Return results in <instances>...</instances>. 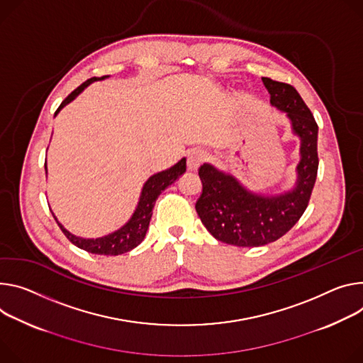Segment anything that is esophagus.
Instances as JSON below:
<instances>
[{
	"label": "esophagus",
	"instance_id": "esophagus-1",
	"mask_svg": "<svg viewBox=\"0 0 363 363\" xmlns=\"http://www.w3.org/2000/svg\"><path fill=\"white\" fill-rule=\"evenodd\" d=\"M207 159V153L203 149H194L189 152L188 159H186V167L188 171H196L200 167L201 163Z\"/></svg>",
	"mask_w": 363,
	"mask_h": 363
}]
</instances>
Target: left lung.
<instances>
[{"label":"left lung","instance_id":"left-lung-1","mask_svg":"<svg viewBox=\"0 0 363 363\" xmlns=\"http://www.w3.org/2000/svg\"><path fill=\"white\" fill-rule=\"evenodd\" d=\"M262 82L271 104L286 114L292 135L301 142L294 186L279 194H260L210 163L199 171L203 194L195 204L196 213L217 240L239 247L265 246L289 232L308 206L318 169V127L310 108L289 84L271 78Z\"/></svg>","mask_w":363,"mask_h":363}]
</instances>
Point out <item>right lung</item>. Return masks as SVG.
Masks as SVG:
<instances>
[{
	"mask_svg": "<svg viewBox=\"0 0 363 363\" xmlns=\"http://www.w3.org/2000/svg\"><path fill=\"white\" fill-rule=\"evenodd\" d=\"M106 78H108V75L101 77V78L94 77V78L85 81L84 84H81L75 91H72L67 98H65L62 104L59 106V108L56 110L55 116L65 106L72 103L89 84H92L95 81H103ZM45 169H46V175H48L46 164H45ZM185 171H186V159L182 157L179 162H177L174 164V167L152 175L145 182L140 196H139V203L136 206V210L133 214H131L128 221L125 224H123L120 228H117L116 232L108 233L103 238L85 239V238L75 236L57 221L55 214H53V217L63 232V235L69 239V242H72L77 247H79L82 250H86L94 255H104V256H117V255L130 252L131 249H135L136 246H139L143 242L147 228H149V223H150V218L153 214V207H155L157 196L162 194V191H164L169 185H172Z\"/></svg>",
	"mask_w": 363,
	"mask_h": 363,
	"instance_id": "add662e5",
	"label": "right lung"
}]
</instances>
